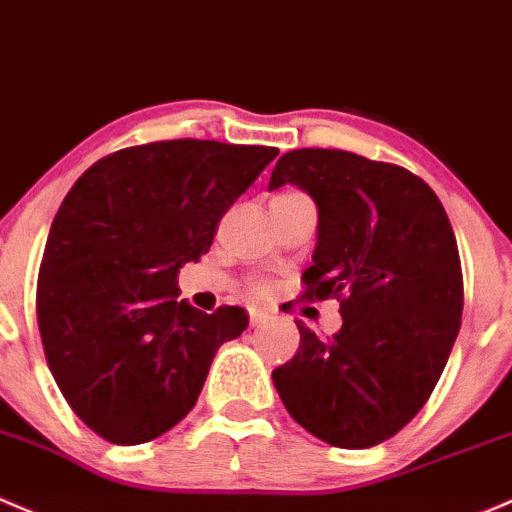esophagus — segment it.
<instances>
[{"mask_svg": "<svg viewBox=\"0 0 512 512\" xmlns=\"http://www.w3.org/2000/svg\"><path fill=\"white\" fill-rule=\"evenodd\" d=\"M270 321V314L265 309H250V324L252 326H262Z\"/></svg>", "mask_w": 512, "mask_h": 512, "instance_id": "esophagus-1", "label": "esophagus"}]
</instances>
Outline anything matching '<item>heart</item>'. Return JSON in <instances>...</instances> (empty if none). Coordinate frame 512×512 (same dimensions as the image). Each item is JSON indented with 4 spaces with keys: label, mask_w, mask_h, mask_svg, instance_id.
<instances>
[{
    "label": "heart",
    "mask_w": 512,
    "mask_h": 512,
    "mask_svg": "<svg viewBox=\"0 0 512 512\" xmlns=\"http://www.w3.org/2000/svg\"><path fill=\"white\" fill-rule=\"evenodd\" d=\"M284 193H299V191H284ZM252 289H255V294H265L267 292V284L257 282V284H252Z\"/></svg>",
    "instance_id": "heart-1"
}]
</instances>
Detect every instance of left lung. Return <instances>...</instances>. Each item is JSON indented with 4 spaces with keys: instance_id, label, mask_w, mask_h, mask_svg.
<instances>
[{
    "instance_id": "obj_1",
    "label": "left lung",
    "mask_w": 512,
    "mask_h": 512,
    "mask_svg": "<svg viewBox=\"0 0 512 512\" xmlns=\"http://www.w3.org/2000/svg\"><path fill=\"white\" fill-rule=\"evenodd\" d=\"M304 188L319 208L301 301H341L343 326L301 341L272 370L284 407L314 437L368 449L395 437L439 383L464 311L449 215L412 171L343 149L279 157L270 188Z\"/></svg>"
}]
</instances>
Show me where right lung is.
Masks as SVG:
<instances>
[{"mask_svg": "<svg viewBox=\"0 0 512 512\" xmlns=\"http://www.w3.org/2000/svg\"><path fill=\"white\" fill-rule=\"evenodd\" d=\"M274 147L166 139L95 161L63 198L36 284L39 333L71 410L112 444H144L196 405L240 306L179 301L176 274L211 250Z\"/></svg>", "mask_w": 512, "mask_h": 512, "instance_id": "1", "label": "right lung"}]
</instances>
